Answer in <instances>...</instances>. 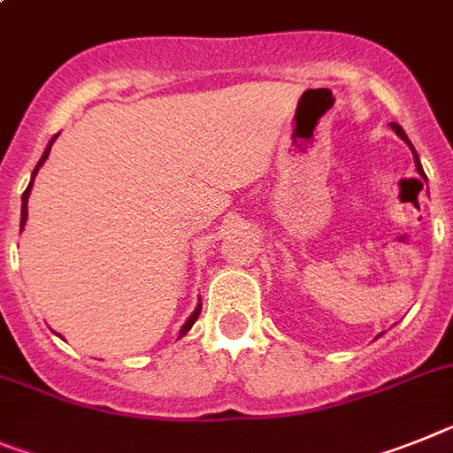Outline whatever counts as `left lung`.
Instances as JSON below:
<instances>
[{"instance_id":"1","label":"left lung","mask_w":453,"mask_h":453,"mask_svg":"<svg viewBox=\"0 0 453 453\" xmlns=\"http://www.w3.org/2000/svg\"><path fill=\"white\" fill-rule=\"evenodd\" d=\"M392 130H394V133H396V134H399V137H401V139H403L405 144L411 146V150H412V157H415V167H417V173H419L421 179H426V173H424V169H421V162H419V156H417V150H415V146H412V144H411V139H408V134H405V130H403V127H401V126H399V123H392Z\"/></svg>"}]
</instances>
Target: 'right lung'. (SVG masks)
<instances>
[{"instance_id": "1", "label": "right lung", "mask_w": 453, "mask_h": 453, "mask_svg": "<svg viewBox=\"0 0 453 453\" xmlns=\"http://www.w3.org/2000/svg\"><path fill=\"white\" fill-rule=\"evenodd\" d=\"M59 137V134H54L52 139H50V144L45 146V150H42V156H41V160H38V165L36 167H34V172H32V180H29V185H27V189H25V195H22V211H20V231L25 229V224H27V215H29V212H27V201H29V192H32V188H34V179H36V173H38V169L42 167V162L48 160V156H50V149H52V144H54V139ZM199 314H201V300H199V304H196L195 307V311H192V314H189V319L185 320L183 323V327H180V332H179V337H185V334H188L189 332V327L195 326L196 323V319H199ZM61 337V334H59Z\"/></svg>"}]
</instances>
